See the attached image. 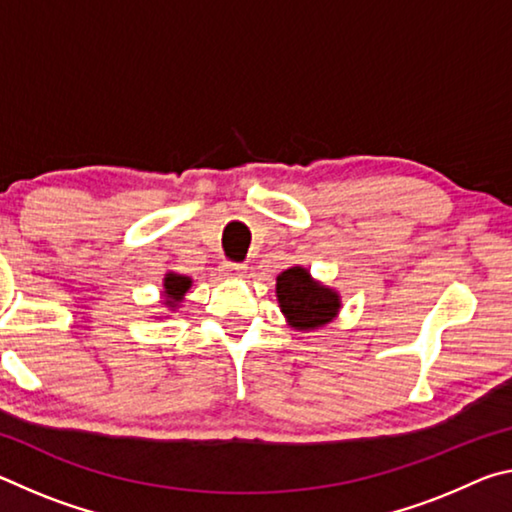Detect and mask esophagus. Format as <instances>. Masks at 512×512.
I'll return each instance as SVG.
<instances>
[{
    "label": "esophagus",
    "instance_id": "34e87169",
    "mask_svg": "<svg viewBox=\"0 0 512 512\" xmlns=\"http://www.w3.org/2000/svg\"><path fill=\"white\" fill-rule=\"evenodd\" d=\"M246 264H237V262H225L223 264V271L228 275H244L246 273Z\"/></svg>",
    "mask_w": 512,
    "mask_h": 512
}]
</instances>
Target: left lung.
I'll use <instances>...</instances> for the list:
<instances>
[{"mask_svg": "<svg viewBox=\"0 0 512 512\" xmlns=\"http://www.w3.org/2000/svg\"><path fill=\"white\" fill-rule=\"evenodd\" d=\"M275 293L287 323L300 332L332 323L341 309L339 293L316 282L302 266H291L277 275Z\"/></svg>", "mask_w": 512, "mask_h": 512, "instance_id": "1", "label": "left lung"}]
</instances>
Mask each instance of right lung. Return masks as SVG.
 <instances>
[{
  "label": "right lung",
  "instance_id": "obj_1",
  "mask_svg": "<svg viewBox=\"0 0 512 512\" xmlns=\"http://www.w3.org/2000/svg\"><path fill=\"white\" fill-rule=\"evenodd\" d=\"M189 287H192V277L178 273L164 275V305L176 309L178 302L185 298Z\"/></svg>",
  "mask_w": 512,
  "mask_h": 512
}]
</instances>
